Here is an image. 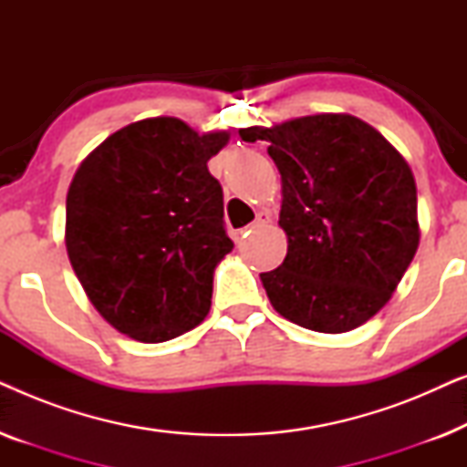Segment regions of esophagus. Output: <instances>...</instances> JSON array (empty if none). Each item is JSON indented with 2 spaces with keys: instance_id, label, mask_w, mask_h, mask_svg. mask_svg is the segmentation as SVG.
Returning <instances> with one entry per match:
<instances>
[{
  "instance_id": "esophagus-1",
  "label": "esophagus",
  "mask_w": 467,
  "mask_h": 467,
  "mask_svg": "<svg viewBox=\"0 0 467 467\" xmlns=\"http://www.w3.org/2000/svg\"><path fill=\"white\" fill-rule=\"evenodd\" d=\"M270 223H272V216H270V213H259V216H257V219H254V223H253V225H248L246 229H242V235H248V234H251L253 232V229H257V227H265V225H270Z\"/></svg>"
}]
</instances>
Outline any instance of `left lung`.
<instances>
[{"label": "left lung", "mask_w": 467, "mask_h": 467, "mask_svg": "<svg viewBox=\"0 0 467 467\" xmlns=\"http://www.w3.org/2000/svg\"><path fill=\"white\" fill-rule=\"evenodd\" d=\"M280 171L286 257L259 274L280 317L344 334L385 308L419 248L417 182L404 155L344 112L240 130Z\"/></svg>", "instance_id": "left-lung-1"}]
</instances>
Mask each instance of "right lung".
I'll use <instances>...</instances> for the list:
<instances>
[{"instance_id":"obj_1","label":"right lung","mask_w":467,"mask_h":467,"mask_svg":"<svg viewBox=\"0 0 467 467\" xmlns=\"http://www.w3.org/2000/svg\"><path fill=\"white\" fill-rule=\"evenodd\" d=\"M229 131L174 117L120 127L69 182L66 248L93 308L120 334L157 344L210 312L216 265L234 244L208 161Z\"/></svg>"}]
</instances>
